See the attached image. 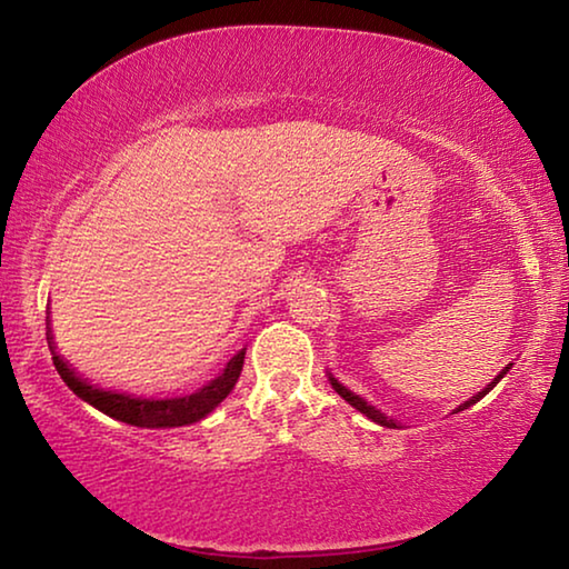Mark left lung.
<instances>
[{"mask_svg":"<svg viewBox=\"0 0 569 569\" xmlns=\"http://www.w3.org/2000/svg\"><path fill=\"white\" fill-rule=\"evenodd\" d=\"M509 366H512V363H507V366H505V369L497 373V379H492V381H489L485 389H481L479 393H475V397H471L469 401H465V403H461V407H459V409H455V413H457V411H465V409H469V407H471V403H477L479 399H485V397H487V393H489V391H492V389L497 387V383L505 379V373L509 371ZM329 381H331V387L336 389V393H339V397H341V399H346V401H349L353 409H359V411L363 413V417H369L371 421H377V423H381V427H389V429H399V423H397V421H393V419H389V417H387V413H381V411H379L377 407H371V403H369V401H366V399H361V397H359V393H353V391H349V389H346V387H343V383H341L339 379H333V377H331V373H329Z\"/></svg>","mask_w":569,"mask_h":569,"instance_id":"obj_1","label":"left lung"}]
</instances>
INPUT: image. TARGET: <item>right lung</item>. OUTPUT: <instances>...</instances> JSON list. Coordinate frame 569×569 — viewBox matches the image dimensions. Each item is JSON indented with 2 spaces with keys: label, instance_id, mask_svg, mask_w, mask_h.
<instances>
[{
  "label": "right lung",
  "instance_id": "obj_1",
  "mask_svg": "<svg viewBox=\"0 0 569 569\" xmlns=\"http://www.w3.org/2000/svg\"><path fill=\"white\" fill-rule=\"evenodd\" d=\"M47 343H50L57 373H60L62 381L77 393V397L88 401L90 407L100 409L102 413H108L112 419L132 423V427H146V429L186 427V423H196L203 417H208V413L213 411L230 391H233L240 371H243V359H246V349H240L233 359L226 363V369L220 377L208 381L206 387L198 389L196 393H188V397L142 399V397H132V393L104 391L100 387H94V383L82 379L80 373L70 369V363L54 351L52 331H47Z\"/></svg>",
  "mask_w": 569,
  "mask_h": 569
}]
</instances>
